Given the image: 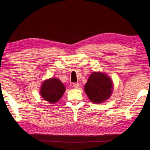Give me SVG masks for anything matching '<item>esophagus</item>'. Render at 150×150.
Here are the masks:
<instances>
[{"label": "esophagus", "mask_w": 150, "mask_h": 150, "mask_svg": "<svg viewBox=\"0 0 150 150\" xmlns=\"http://www.w3.org/2000/svg\"><path fill=\"white\" fill-rule=\"evenodd\" d=\"M73 87L75 88H78L79 87V83H73Z\"/></svg>", "instance_id": "obj_1"}]
</instances>
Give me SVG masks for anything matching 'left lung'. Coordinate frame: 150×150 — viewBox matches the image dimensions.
I'll use <instances>...</instances> for the list:
<instances>
[{"mask_svg": "<svg viewBox=\"0 0 150 150\" xmlns=\"http://www.w3.org/2000/svg\"><path fill=\"white\" fill-rule=\"evenodd\" d=\"M88 98L95 104L102 103L110 98L112 93V81L105 73L93 72L84 87Z\"/></svg>", "mask_w": 150, "mask_h": 150, "instance_id": "obj_1", "label": "left lung"}]
</instances>
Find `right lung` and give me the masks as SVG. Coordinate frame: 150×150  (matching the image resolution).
Masks as SVG:
<instances>
[{
  "label": "right lung",
  "mask_w": 150,
  "mask_h": 150,
  "mask_svg": "<svg viewBox=\"0 0 150 150\" xmlns=\"http://www.w3.org/2000/svg\"><path fill=\"white\" fill-rule=\"evenodd\" d=\"M65 91V87L62 81L57 78L45 80L40 87V95L45 100L54 104L62 98Z\"/></svg>",
  "instance_id": "obj_1"
}]
</instances>
